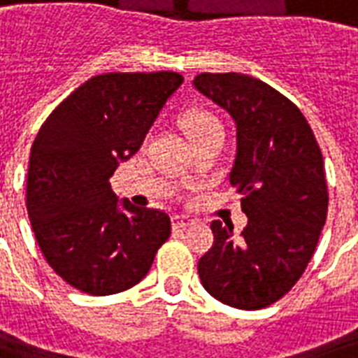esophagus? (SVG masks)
<instances>
[{"instance_id":"34e87169","label":"esophagus","mask_w":358,"mask_h":358,"mask_svg":"<svg viewBox=\"0 0 358 358\" xmlns=\"http://www.w3.org/2000/svg\"><path fill=\"white\" fill-rule=\"evenodd\" d=\"M173 224L176 229H189L191 224H195V219L189 215H174Z\"/></svg>"}]
</instances>
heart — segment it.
<instances>
[{
  "mask_svg": "<svg viewBox=\"0 0 358 358\" xmlns=\"http://www.w3.org/2000/svg\"><path fill=\"white\" fill-rule=\"evenodd\" d=\"M182 128H184L185 135L189 137L191 143H195L196 139H201L210 131L223 129V124L208 109H189L182 117Z\"/></svg>",
  "mask_w": 358,
  "mask_h": 358,
  "instance_id": "1",
  "label": "heart"
}]
</instances>
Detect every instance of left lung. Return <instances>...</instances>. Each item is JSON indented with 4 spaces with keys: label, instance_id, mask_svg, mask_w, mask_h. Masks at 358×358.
<instances>
[{
    "label": "left lung",
    "instance_id": "obj_1",
    "mask_svg": "<svg viewBox=\"0 0 358 358\" xmlns=\"http://www.w3.org/2000/svg\"><path fill=\"white\" fill-rule=\"evenodd\" d=\"M193 85L234 119L230 184L249 217L241 236L232 223L213 221V245L199 260V277L224 305L266 308L305 273L327 219L322 150L299 108L264 81L204 72Z\"/></svg>",
    "mask_w": 358,
    "mask_h": 358
}]
</instances>
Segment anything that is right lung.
<instances>
[{
    "instance_id": "right-lung-1",
    "label": "right lung",
    "mask_w": 358,
    "mask_h": 358,
    "mask_svg": "<svg viewBox=\"0 0 358 358\" xmlns=\"http://www.w3.org/2000/svg\"><path fill=\"white\" fill-rule=\"evenodd\" d=\"M176 72H109L53 109L31 146L25 206L36 243L64 282L111 295L145 278L171 236L169 213L119 199L109 180L139 150Z\"/></svg>"
}]
</instances>
